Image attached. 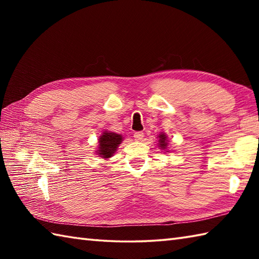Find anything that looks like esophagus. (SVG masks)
Returning <instances> with one entry per match:
<instances>
[{
  "label": "esophagus",
  "instance_id": "obj_1",
  "mask_svg": "<svg viewBox=\"0 0 259 259\" xmlns=\"http://www.w3.org/2000/svg\"><path fill=\"white\" fill-rule=\"evenodd\" d=\"M144 135L145 134L142 133V131H137V133L134 134V137H135L136 140H142V139H144V137H145Z\"/></svg>",
  "mask_w": 259,
  "mask_h": 259
}]
</instances>
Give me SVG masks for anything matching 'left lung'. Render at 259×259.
<instances>
[{"instance_id": "1", "label": "left lung", "mask_w": 259, "mask_h": 259, "mask_svg": "<svg viewBox=\"0 0 259 259\" xmlns=\"http://www.w3.org/2000/svg\"><path fill=\"white\" fill-rule=\"evenodd\" d=\"M166 138H167V137L164 136V135H160V136H159V141H160V142H159V145H160L161 148H166V146H167Z\"/></svg>"}]
</instances>
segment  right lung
I'll return each instance as SVG.
<instances>
[{"label":"right lung","mask_w":259,"mask_h":259,"mask_svg":"<svg viewBox=\"0 0 259 259\" xmlns=\"http://www.w3.org/2000/svg\"><path fill=\"white\" fill-rule=\"evenodd\" d=\"M122 141V137L114 133H103V135L99 138V156L102 158H110L113 152L117 150V147Z\"/></svg>","instance_id":"right-lung-1"}]
</instances>
